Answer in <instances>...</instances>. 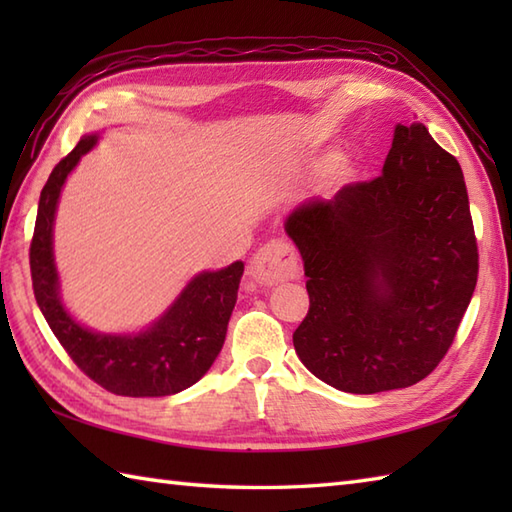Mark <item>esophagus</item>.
Segmentation results:
<instances>
[{
	"label": "esophagus",
	"instance_id": "34e87169",
	"mask_svg": "<svg viewBox=\"0 0 512 512\" xmlns=\"http://www.w3.org/2000/svg\"><path fill=\"white\" fill-rule=\"evenodd\" d=\"M248 273L257 284L277 286L284 281L299 277V259L295 248L284 239H270L268 244L257 250L255 257L250 259Z\"/></svg>",
	"mask_w": 512,
	"mask_h": 512
}]
</instances>
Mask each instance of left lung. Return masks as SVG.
Wrapping results in <instances>:
<instances>
[{
  "label": "left lung",
  "mask_w": 512,
  "mask_h": 512,
  "mask_svg": "<svg viewBox=\"0 0 512 512\" xmlns=\"http://www.w3.org/2000/svg\"><path fill=\"white\" fill-rule=\"evenodd\" d=\"M310 310L292 343L347 394L416 385L449 352L480 270L460 162L422 123L396 125L383 173L286 220Z\"/></svg>",
  "instance_id": "left-lung-1"
}]
</instances>
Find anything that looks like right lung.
Segmentation results:
<instances>
[{"instance_id":"right-lung-1","label":"right lung","mask_w":512,"mask_h":512,"mask_svg":"<svg viewBox=\"0 0 512 512\" xmlns=\"http://www.w3.org/2000/svg\"><path fill=\"white\" fill-rule=\"evenodd\" d=\"M94 145L96 136H83L52 169L41 189L30 242V275L37 306L63 350L96 385L116 396L132 398L178 394L198 383L220 354L244 264L235 262L217 273L198 275L149 330L136 336L96 334L76 323L59 299L52 222L65 178Z\"/></svg>"}]
</instances>
